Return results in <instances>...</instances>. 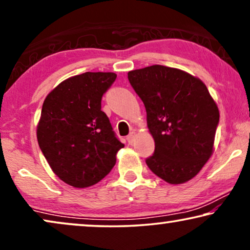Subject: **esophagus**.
<instances>
[{
	"label": "esophagus",
	"mask_w": 250,
	"mask_h": 250,
	"mask_svg": "<svg viewBox=\"0 0 250 250\" xmlns=\"http://www.w3.org/2000/svg\"><path fill=\"white\" fill-rule=\"evenodd\" d=\"M126 140H127V142L129 143V145H132V143L134 142V140H135V132L129 133V134L127 135V138H126Z\"/></svg>",
	"instance_id": "esophagus-1"
}]
</instances>
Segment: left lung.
<instances>
[{"label": "left lung", "instance_id": "1", "mask_svg": "<svg viewBox=\"0 0 250 250\" xmlns=\"http://www.w3.org/2000/svg\"><path fill=\"white\" fill-rule=\"evenodd\" d=\"M128 81L146 111L155 152L146 159L170 184L197 175L213 153L220 112L206 85L176 68L153 64L132 70Z\"/></svg>", "mask_w": 250, "mask_h": 250}]
</instances>
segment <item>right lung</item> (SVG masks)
<instances>
[{
  "mask_svg": "<svg viewBox=\"0 0 250 250\" xmlns=\"http://www.w3.org/2000/svg\"><path fill=\"white\" fill-rule=\"evenodd\" d=\"M114 73H87L63 81L44 100L37 141L60 180L87 188L108 175L116 164L119 141L101 99L114 83Z\"/></svg>",
  "mask_w": 250,
  "mask_h": 250,
  "instance_id": "right-lung-1",
  "label": "right lung"
}]
</instances>
